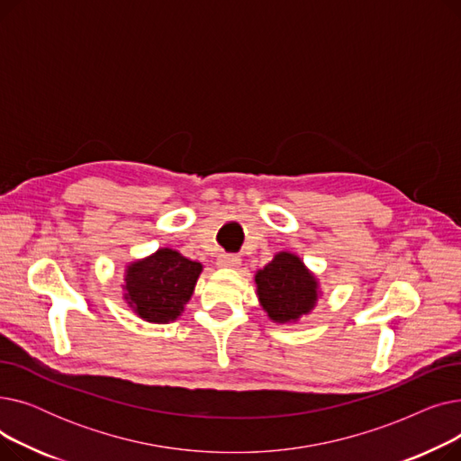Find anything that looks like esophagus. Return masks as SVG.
I'll return each mask as SVG.
<instances>
[{"label": "esophagus", "mask_w": 461, "mask_h": 461, "mask_svg": "<svg viewBox=\"0 0 461 461\" xmlns=\"http://www.w3.org/2000/svg\"><path fill=\"white\" fill-rule=\"evenodd\" d=\"M216 265L222 269H237L240 265V258L237 254H221L216 258Z\"/></svg>", "instance_id": "obj_1"}]
</instances>
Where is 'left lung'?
I'll return each mask as SVG.
<instances>
[{
	"label": "left lung",
	"instance_id": "1",
	"mask_svg": "<svg viewBox=\"0 0 461 461\" xmlns=\"http://www.w3.org/2000/svg\"><path fill=\"white\" fill-rule=\"evenodd\" d=\"M258 297L276 323L297 321L316 306L318 282L301 258L280 252L256 275Z\"/></svg>",
	"mask_w": 461,
	"mask_h": 461
}]
</instances>
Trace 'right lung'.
I'll return each mask as SVG.
<instances>
[{
    "label": "right lung",
    "mask_w": 461,
    "mask_h": 461,
    "mask_svg": "<svg viewBox=\"0 0 461 461\" xmlns=\"http://www.w3.org/2000/svg\"><path fill=\"white\" fill-rule=\"evenodd\" d=\"M200 273L202 263L186 259L176 250L160 249L127 269L125 299L145 321H174L192 297Z\"/></svg>",
    "instance_id": "1"
}]
</instances>
